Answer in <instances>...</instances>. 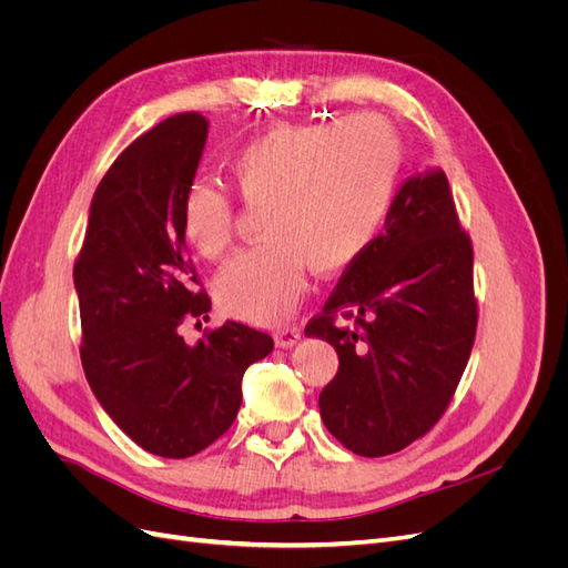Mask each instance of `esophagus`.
Wrapping results in <instances>:
<instances>
[{"mask_svg":"<svg viewBox=\"0 0 568 568\" xmlns=\"http://www.w3.org/2000/svg\"><path fill=\"white\" fill-rule=\"evenodd\" d=\"M298 338H301L298 326H284V329L274 334V343H277V348H294Z\"/></svg>","mask_w":568,"mask_h":568,"instance_id":"esophagus-1","label":"esophagus"}]
</instances>
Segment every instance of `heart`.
Here are the masks:
<instances>
[{
  "label": "heart",
  "mask_w": 568,
  "mask_h": 568,
  "mask_svg": "<svg viewBox=\"0 0 568 568\" xmlns=\"http://www.w3.org/2000/svg\"><path fill=\"white\" fill-rule=\"evenodd\" d=\"M403 146L376 115L274 125L234 153L230 180L261 205L263 242L234 255L215 280L222 311L248 322L286 317L305 291V270L336 274L382 232L398 186ZM184 234L201 255L225 253L234 232L230 196L196 186Z\"/></svg>",
  "instance_id": "obj_1"
}]
</instances>
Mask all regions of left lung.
<instances>
[{"label": "left lung", "instance_id": "left-lung-1", "mask_svg": "<svg viewBox=\"0 0 568 568\" xmlns=\"http://www.w3.org/2000/svg\"><path fill=\"white\" fill-rule=\"evenodd\" d=\"M474 251L440 168L407 178L384 232L341 274L305 336L332 343L320 393L329 434L363 457L422 438L448 407L476 336ZM336 316H353L341 327Z\"/></svg>", "mask_w": 568, "mask_h": 568}]
</instances>
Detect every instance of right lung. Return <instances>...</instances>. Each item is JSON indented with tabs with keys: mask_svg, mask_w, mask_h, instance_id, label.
<instances>
[{
	"mask_svg": "<svg viewBox=\"0 0 568 568\" xmlns=\"http://www.w3.org/2000/svg\"><path fill=\"white\" fill-rule=\"evenodd\" d=\"M205 136L201 113H178L120 153L97 186L73 270L92 393L120 432L170 459L192 457L227 432L244 372L274 346L239 322L194 346L180 336L184 317L211 311L182 222Z\"/></svg>",
	"mask_w": 568,
	"mask_h": 568,
	"instance_id": "1",
	"label": "right lung"
}]
</instances>
